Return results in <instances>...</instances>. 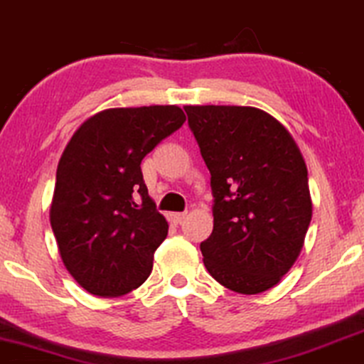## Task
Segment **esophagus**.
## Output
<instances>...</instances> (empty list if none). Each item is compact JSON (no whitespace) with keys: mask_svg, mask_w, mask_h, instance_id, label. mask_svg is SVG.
Returning <instances> with one entry per match:
<instances>
[{"mask_svg":"<svg viewBox=\"0 0 364 364\" xmlns=\"http://www.w3.org/2000/svg\"><path fill=\"white\" fill-rule=\"evenodd\" d=\"M168 219L173 224H181L183 219H186V213H170L168 214Z\"/></svg>","mask_w":364,"mask_h":364,"instance_id":"esophagus-1","label":"esophagus"}]
</instances>
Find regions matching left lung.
Listing matches in <instances>:
<instances>
[{"mask_svg": "<svg viewBox=\"0 0 364 364\" xmlns=\"http://www.w3.org/2000/svg\"><path fill=\"white\" fill-rule=\"evenodd\" d=\"M210 172L214 228L200 243L214 280L237 294L275 287L312 219L307 165L280 121L251 106H186Z\"/></svg>", "mask_w": 364, "mask_h": 364, "instance_id": "obj_1", "label": "left lung"}]
</instances>
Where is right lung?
Listing matches in <instances>:
<instances>
[{
	"label": "right lung",
	"instance_id": "right-lung-1",
	"mask_svg": "<svg viewBox=\"0 0 364 364\" xmlns=\"http://www.w3.org/2000/svg\"><path fill=\"white\" fill-rule=\"evenodd\" d=\"M183 121L178 106L111 107L67 143L50 224L67 272L89 294L119 297L150 277L168 223L148 196L140 164Z\"/></svg>",
	"mask_w": 364,
	"mask_h": 364
}]
</instances>
